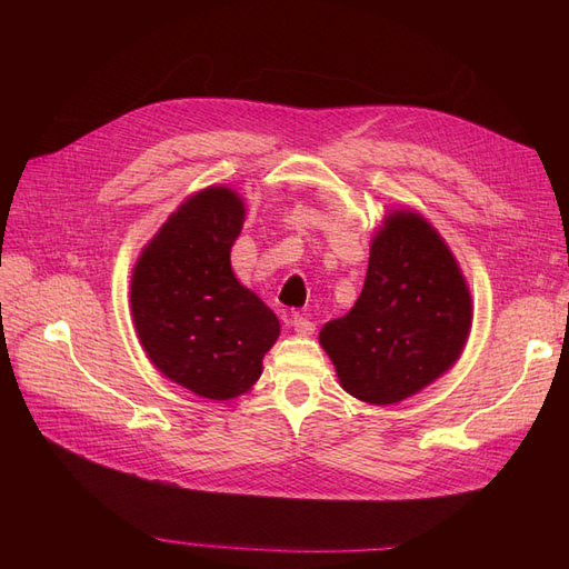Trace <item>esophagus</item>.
Wrapping results in <instances>:
<instances>
[{
  "instance_id": "obj_1",
  "label": "esophagus",
  "mask_w": 569,
  "mask_h": 569,
  "mask_svg": "<svg viewBox=\"0 0 569 569\" xmlns=\"http://www.w3.org/2000/svg\"><path fill=\"white\" fill-rule=\"evenodd\" d=\"M291 322H295V330L301 337H311L316 332V322L311 318L301 316V313H295V320H291Z\"/></svg>"
}]
</instances>
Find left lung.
Listing matches in <instances>:
<instances>
[{
	"label": "left lung",
	"mask_w": 569,
	"mask_h": 569,
	"mask_svg": "<svg viewBox=\"0 0 569 569\" xmlns=\"http://www.w3.org/2000/svg\"><path fill=\"white\" fill-rule=\"evenodd\" d=\"M470 291L439 232L412 211L375 234L366 284L320 343L339 382L366 403H399L449 370L468 341Z\"/></svg>",
	"instance_id": "8db88e82"
}]
</instances>
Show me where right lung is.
<instances>
[{
	"label": "right lung",
	"mask_w": 569,
	"mask_h": 569,
	"mask_svg": "<svg viewBox=\"0 0 569 569\" xmlns=\"http://www.w3.org/2000/svg\"><path fill=\"white\" fill-rule=\"evenodd\" d=\"M242 222L232 189H203L166 220L132 272V318L151 363L213 401L247 391L280 337V320L230 268Z\"/></svg>",
	"instance_id": "add662e5"
}]
</instances>
